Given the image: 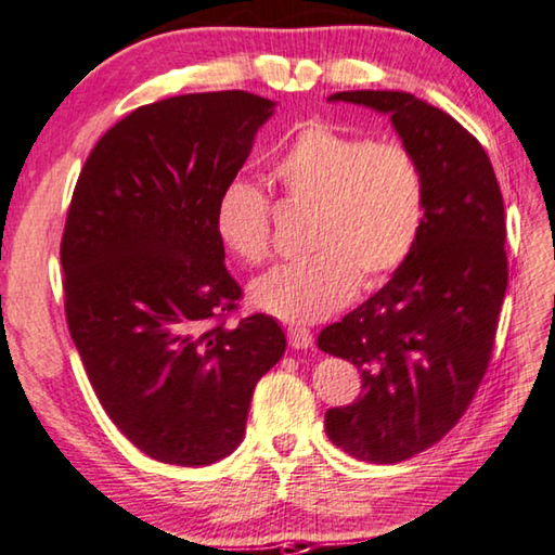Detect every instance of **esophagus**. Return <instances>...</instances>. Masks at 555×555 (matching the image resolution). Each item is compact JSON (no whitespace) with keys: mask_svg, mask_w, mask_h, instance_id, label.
Masks as SVG:
<instances>
[{"mask_svg":"<svg viewBox=\"0 0 555 555\" xmlns=\"http://www.w3.org/2000/svg\"><path fill=\"white\" fill-rule=\"evenodd\" d=\"M287 339L293 349H310L312 347V332L305 326H287Z\"/></svg>","mask_w":555,"mask_h":555,"instance_id":"34e87169","label":"esophagus"}]
</instances>
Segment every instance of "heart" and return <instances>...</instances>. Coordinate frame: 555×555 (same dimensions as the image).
Returning <instances> with one entry per match:
<instances>
[{"label":"heart","mask_w":555,"mask_h":555,"mask_svg":"<svg viewBox=\"0 0 555 555\" xmlns=\"http://www.w3.org/2000/svg\"><path fill=\"white\" fill-rule=\"evenodd\" d=\"M283 202L310 208V256L253 280L250 299L278 320L317 322L374 287L411 256L425 223L428 181L421 159L398 142H376L326 122H307L272 162ZM214 225L225 250L260 266L272 245V204L248 181L218 196Z\"/></svg>","instance_id":"1"}]
</instances>
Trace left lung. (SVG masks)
Wrapping results in <instances>:
<instances>
[{"label": "left lung", "instance_id": "left-lung-1", "mask_svg": "<svg viewBox=\"0 0 555 555\" xmlns=\"http://www.w3.org/2000/svg\"><path fill=\"white\" fill-rule=\"evenodd\" d=\"M330 100L390 115L428 181L411 256L317 337L363 384L357 401L326 411V435L351 457L390 465L455 428L487 374L508 280L504 198L482 144L440 107L401 90H344Z\"/></svg>", "mask_w": 555, "mask_h": 555}]
</instances>
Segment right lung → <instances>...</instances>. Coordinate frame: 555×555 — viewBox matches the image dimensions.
<instances>
[{
    "instance_id": "1",
    "label": "right lung",
    "mask_w": 555,
    "mask_h": 555,
    "mask_svg": "<svg viewBox=\"0 0 555 555\" xmlns=\"http://www.w3.org/2000/svg\"><path fill=\"white\" fill-rule=\"evenodd\" d=\"M272 111L245 90L142 105L98 140L73 189L68 332L117 430L167 465L231 455L256 384L285 353L272 317L229 324L243 289L214 225Z\"/></svg>"
}]
</instances>
